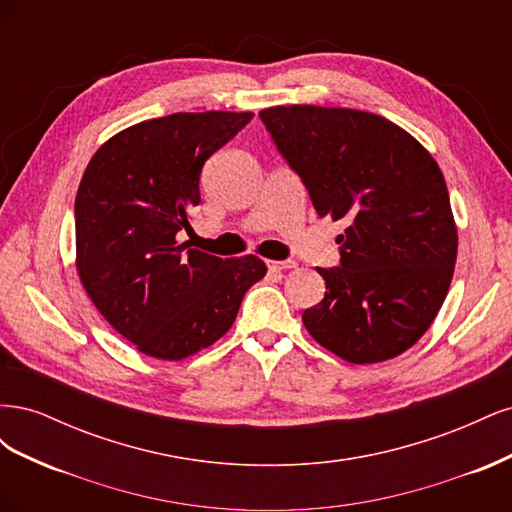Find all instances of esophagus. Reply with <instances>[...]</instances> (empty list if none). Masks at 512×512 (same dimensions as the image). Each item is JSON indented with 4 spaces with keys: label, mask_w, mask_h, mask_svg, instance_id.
<instances>
[{
    "label": "esophagus",
    "mask_w": 512,
    "mask_h": 512,
    "mask_svg": "<svg viewBox=\"0 0 512 512\" xmlns=\"http://www.w3.org/2000/svg\"><path fill=\"white\" fill-rule=\"evenodd\" d=\"M267 267H269V271H286V269L297 267V262L294 260H267Z\"/></svg>",
    "instance_id": "esophagus-1"
}]
</instances>
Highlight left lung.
Wrapping results in <instances>:
<instances>
[{
  "label": "left lung",
  "instance_id": "obj_1",
  "mask_svg": "<svg viewBox=\"0 0 512 512\" xmlns=\"http://www.w3.org/2000/svg\"><path fill=\"white\" fill-rule=\"evenodd\" d=\"M260 119L320 218L348 220L342 267L318 269L327 292L303 312L305 329L348 363L395 359L436 320L455 271L438 162L397 123L354 108L271 106Z\"/></svg>",
  "mask_w": 512,
  "mask_h": 512
}]
</instances>
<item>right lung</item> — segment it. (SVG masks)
Here are the masks:
<instances>
[{
  "instance_id": "add662e5",
  "label": "right lung",
  "mask_w": 512,
  "mask_h": 512,
  "mask_svg": "<svg viewBox=\"0 0 512 512\" xmlns=\"http://www.w3.org/2000/svg\"><path fill=\"white\" fill-rule=\"evenodd\" d=\"M254 113H173L117 132L91 156L74 203L76 271L138 352L181 361L228 333L258 256L218 258L177 241L192 230L203 164Z\"/></svg>"
}]
</instances>
